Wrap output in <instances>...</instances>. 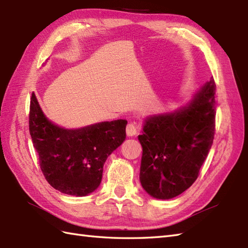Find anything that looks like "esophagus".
Masks as SVG:
<instances>
[{
    "instance_id": "obj_1",
    "label": "esophagus",
    "mask_w": 248,
    "mask_h": 248,
    "mask_svg": "<svg viewBox=\"0 0 248 248\" xmlns=\"http://www.w3.org/2000/svg\"><path fill=\"white\" fill-rule=\"evenodd\" d=\"M139 130H140V127L138 124L135 123H130L127 125V128H125V132H127L128 136H135L139 133Z\"/></svg>"
}]
</instances>
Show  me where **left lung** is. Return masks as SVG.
<instances>
[{"instance_id":"8db88e82","label":"left lung","mask_w":248,"mask_h":248,"mask_svg":"<svg viewBox=\"0 0 248 248\" xmlns=\"http://www.w3.org/2000/svg\"><path fill=\"white\" fill-rule=\"evenodd\" d=\"M215 87L211 78L186 105L146 117L140 180L151 197L171 199L197 179L213 144Z\"/></svg>"}]
</instances>
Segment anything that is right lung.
Listing matches in <instances>:
<instances>
[{
	"mask_svg": "<svg viewBox=\"0 0 248 248\" xmlns=\"http://www.w3.org/2000/svg\"><path fill=\"white\" fill-rule=\"evenodd\" d=\"M29 123L46 181L57 191L77 197L98 188L104 163L124 143L127 125V120L117 119L78 129L60 127L45 115L34 93Z\"/></svg>",
	"mask_w": 248,
	"mask_h": 248,
	"instance_id": "right-lung-1",
	"label": "right lung"
}]
</instances>
